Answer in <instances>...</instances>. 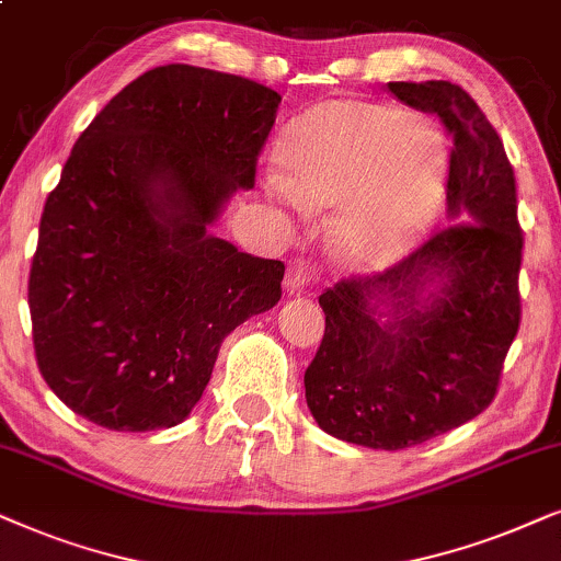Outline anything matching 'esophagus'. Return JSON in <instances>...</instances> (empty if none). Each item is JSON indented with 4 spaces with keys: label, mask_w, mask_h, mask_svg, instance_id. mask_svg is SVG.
Returning a JSON list of instances; mask_svg holds the SVG:
<instances>
[{
    "label": "esophagus",
    "mask_w": 561,
    "mask_h": 561,
    "mask_svg": "<svg viewBox=\"0 0 561 561\" xmlns=\"http://www.w3.org/2000/svg\"><path fill=\"white\" fill-rule=\"evenodd\" d=\"M312 285H316V276L305 266V261H293L285 276V293L289 297H300L312 289Z\"/></svg>",
    "instance_id": "34e87169"
}]
</instances>
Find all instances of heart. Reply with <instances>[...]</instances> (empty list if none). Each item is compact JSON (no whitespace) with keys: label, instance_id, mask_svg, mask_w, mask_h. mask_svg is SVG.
<instances>
[{"label":"heart","instance_id":"obj_1","mask_svg":"<svg viewBox=\"0 0 561 561\" xmlns=\"http://www.w3.org/2000/svg\"><path fill=\"white\" fill-rule=\"evenodd\" d=\"M446 138L431 117L369 100H328L297 117L279 163L261 176L266 197L323 213L328 249L356 268L405 256L436 218Z\"/></svg>","mask_w":561,"mask_h":561}]
</instances>
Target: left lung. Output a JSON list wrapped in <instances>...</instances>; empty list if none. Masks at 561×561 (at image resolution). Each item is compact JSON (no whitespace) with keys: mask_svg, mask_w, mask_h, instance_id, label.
<instances>
[{"mask_svg":"<svg viewBox=\"0 0 561 561\" xmlns=\"http://www.w3.org/2000/svg\"><path fill=\"white\" fill-rule=\"evenodd\" d=\"M454 136L446 226L385 274L320 295L325 333L305 371L316 423L341 442L398 451L472 421L495 398L520 323L515 176L503 140L451 81H390Z\"/></svg>","mask_w":561,"mask_h":561,"instance_id":"left-lung-1","label":"left lung"}]
</instances>
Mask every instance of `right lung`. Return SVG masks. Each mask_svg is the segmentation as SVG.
Returning <instances> with one entry per match:
<instances>
[{"mask_svg":"<svg viewBox=\"0 0 561 561\" xmlns=\"http://www.w3.org/2000/svg\"><path fill=\"white\" fill-rule=\"evenodd\" d=\"M282 96L256 81L169 64L112 96L48 194L30 268L41 375L110 431L182 423L220 343L282 297L285 264L213 233Z\"/></svg>","mask_w":561,"mask_h":561,"instance_id":"add662e5","label":"right lung"}]
</instances>
